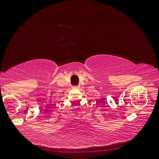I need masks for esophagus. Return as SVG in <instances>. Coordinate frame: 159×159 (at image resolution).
I'll use <instances>...</instances> for the list:
<instances>
[{"label":"esophagus","instance_id":"esophagus-1","mask_svg":"<svg viewBox=\"0 0 159 159\" xmlns=\"http://www.w3.org/2000/svg\"><path fill=\"white\" fill-rule=\"evenodd\" d=\"M73 88H77V89H78V88H80V86H79V85H76V86H74Z\"/></svg>","mask_w":159,"mask_h":159}]
</instances>
